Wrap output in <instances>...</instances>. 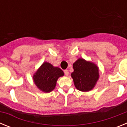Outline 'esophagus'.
Segmentation results:
<instances>
[{
  "label": "esophagus",
  "mask_w": 127,
  "mask_h": 127,
  "mask_svg": "<svg viewBox=\"0 0 127 127\" xmlns=\"http://www.w3.org/2000/svg\"><path fill=\"white\" fill-rule=\"evenodd\" d=\"M64 73H65V75L66 76H69V71H68V70H64Z\"/></svg>",
  "instance_id": "34e87169"
}]
</instances>
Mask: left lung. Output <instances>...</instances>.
Segmentation results:
<instances>
[{
  "mask_svg": "<svg viewBox=\"0 0 127 127\" xmlns=\"http://www.w3.org/2000/svg\"><path fill=\"white\" fill-rule=\"evenodd\" d=\"M71 73L74 86L78 90L86 92L93 90L99 79V69L95 63L78 58L73 64Z\"/></svg>",
  "mask_w": 127,
  "mask_h": 127,
  "instance_id": "1",
  "label": "left lung"
}]
</instances>
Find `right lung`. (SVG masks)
<instances>
[{
    "label": "right lung",
    "mask_w": 127,
    "mask_h": 127,
    "mask_svg": "<svg viewBox=\"0 0 127 127\" xmlns=\"http://www.w3.org/2000/svg\"><path fill=\"white\" fill-rule=\"evenodd\" d=\"M64 73L59 67L44 62L33 75V80L37 88L44 93H50L55 88L58 79Z\"/></svg>",
    "instance_id": "add662e5"
}]
</instances>
